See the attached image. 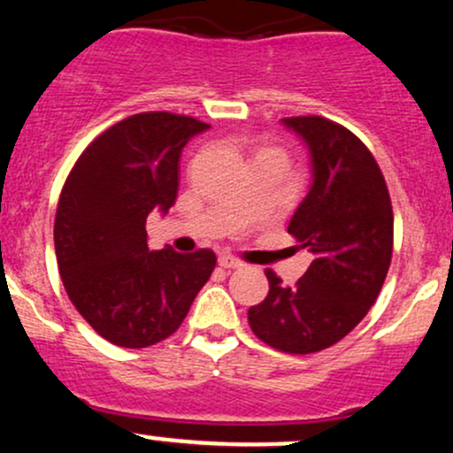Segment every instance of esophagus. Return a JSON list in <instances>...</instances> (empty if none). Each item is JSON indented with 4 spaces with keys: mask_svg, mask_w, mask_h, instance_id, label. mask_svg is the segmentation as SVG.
I'll return each instance as SVG.
<instances>
[{
    "mask_svg": "<svg viewBox=\"0 0 453 453\" xmlns=\"http://www.w3.org/2000/svg\"><path fill=\"white\" fill-rule=\"evenodd\" d=\"M219 266L227 268V271H232V268H242L245 265H242L241 260L234 256H230V253H223V256H219Z\"/></svg>",
    "mask_w": 453,
    "mask_h": 453,
    "instance_id": "1",
    "label": "esophagus"
}]
</instances>
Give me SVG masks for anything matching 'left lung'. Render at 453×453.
<instances>
[{
  "label": "left lung",
  "mask_w": 453,
  "mask_h": 453,
  "mask_svg": "<svg viewBox=\"0 0 453 453\" xmlns=\"http://www.w3.org/2000/svg\"><path fill=\"white\" fill-rule=\"evenodd\" d=\"M281 124L310 152L311 185L288 232L314 260L295 288L266 271V299L247 318L265 344L310 355L337 344L374 305L391 265L394 211L379 163L359 137L320 116Z\"/></svg>",
  "instance_id": "8db88e82"
}]
</instances>
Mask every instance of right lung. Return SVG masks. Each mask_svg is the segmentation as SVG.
Listing matches in <instances>:
<instances>
[{
    "mask_svg": "<svg viewBox=\"0 0 453 453\" xmlns=\"http://www.w3.org/2000/svg\"><path fill=\"white\" fill-rule=\"evenodd\" d=\"M208 128L167 111L113 124L83 150L59 196L56 256L64 288L98 335L146 348L182 325L215 253L152 251L146 219L176 202L180 154Z\"/></svg>",
    "mask_w": 453,
    "mask_h": 453,
    "instance_id": "obj_1",
    "label": "right lung"
}]
</instances>
